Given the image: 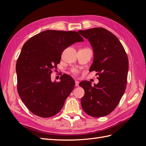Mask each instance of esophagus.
I'll return each mask as SVG.
<instances>
[{
    "instance_id": "obj_1",
    "label": "esophagus",
    "mask_w": 146,
    "mask_h": 146,
    "mask_svg": "<svg viewBox=\"0 0 146 146\" xmlns=\"http://www.w3.org/2000/svg\"><path fill=\"white\" fill-rule=\"evenodd\" d=\"M78 83H79L78 81H77V80L75 81V85H76V86H78Z\"/></svg>"
}]
</instances>
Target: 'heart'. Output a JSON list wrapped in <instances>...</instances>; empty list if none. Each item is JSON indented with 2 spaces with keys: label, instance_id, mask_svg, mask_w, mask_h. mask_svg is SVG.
I'll return each mask as SVG.
<instances>
[{
  "label": "heart",
  "instance_id": "b5f03b06",
  "mask_svg": "<svg viewBox=\"0 0 146 146\" xmlns=\"http://www.w3.org/2000/svg\"><path fill=\"white\" fill-rule=\"evenodd\" d=\"M71 72L74 75H75V76H77V75L79 74V70L76 68H74L71 70Z\"/></svg>",
  "mask_w": 146,
  "mask_h": 146
}]
</instances>
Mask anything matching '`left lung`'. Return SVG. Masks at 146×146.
<instances>
[{
	"label": "left lung",
	"instance_id": "obj_1",
	"mask_svg": "<svg viewBox=\"0 0 146 146\" xmlns=\"http://www.w3.org/2000/svg\"><path fill=\"white\" fill-rule=\"evenodd\" d=\"M78 32L93 48L94 61L90 71L98 72L99 80L94 86L89 81L79 83L85 91L82 107L92 117L107 116L116 108L125 91L129 70L126 52L118 38L107 29L92 28Z\"/></svg>",
	"mask_w": 146,
	"mask_h": 146
}]
</instances>
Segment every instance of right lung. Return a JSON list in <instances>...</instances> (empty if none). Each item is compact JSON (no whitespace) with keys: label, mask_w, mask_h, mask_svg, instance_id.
<instances>
[{"label":"right lung","mask_w":146,"mask_h":146,"mask_svg":"<svg viewBox=\"0 0 146 146\" xmlns=\"http://www.w3.org/2000/svg\"><path fill=\"white\" fill-rule=\"evenodd\" d=\"M83 38L75 31L46 30L30 38L22 48L16 69L17 89L30 111L50 117L63 108L74 89L75 81L67 74L52 82L50 74L60 63L65 48Z\"/></svg>","instance_id":"1"}]
</instances>
